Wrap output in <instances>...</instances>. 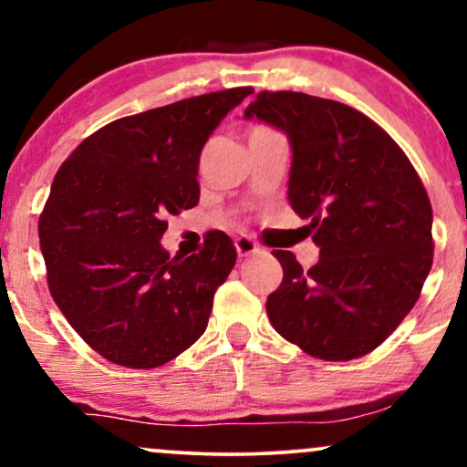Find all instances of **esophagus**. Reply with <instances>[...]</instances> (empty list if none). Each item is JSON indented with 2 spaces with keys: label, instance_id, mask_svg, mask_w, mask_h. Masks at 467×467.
<instances>
[{
  "label": "esophagus",
  "instance_id": "34e87169",
  "mask_svg": "<svg viewBox=\"0 0 467 467\" xmlns=\"http://www.w3.org/2000/svg\"><path fill=\"white\" fill-rule=\"evenodd\" d=\"M234 248H237L239 256H250V254H259L261 248L254 244L250 237H237L234 239Z\"/></svg>",
  "mask_w": 467,
  "mask_h": 467
}]
</instances>
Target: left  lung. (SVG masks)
I'll use <instances>...</instances> for the list:
<instances>
[{
    "instance_id": "1",
    "label": "left lung",
    "mask_w": 467,
    "mask_h": 467,
    "mask_svg": "<svg viewBox=\"0 0 467 467\" xmlns=\"http://www.w3.org/2000/svg\"><path fill=\"white\" fill-rule=\"evenodd\" d=\"M292 149L287 200L307 219L320 259L307 272L272 254L283 283L270 323L320 360L367 356L398 329L432 265V208L387 131L353 107L301 92H259L245 107Z\"/></svg>"
}]
</instances>
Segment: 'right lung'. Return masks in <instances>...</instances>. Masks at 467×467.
I'll list each match as a JSON object with an SVG mask.
<instances>
[{"mask_svg":"<svg viewBox=\"0 0 467 467\" xmlns=\"http://www.w3.org/2000/svg\"><path fill=\"white\" fill-rule=\"evenodd\" d=\"M252 88L211 92L120 118L83 140L52 182L39 219L47 285L74 331L109 362L153 368L206 331L237 261L213 233L200 254L160 244L169 215L200 202V155Z\"/></svg>","mask_w":467,"mask_h":467,"instance_id":"1","label":"right lung"}]
</instances>
